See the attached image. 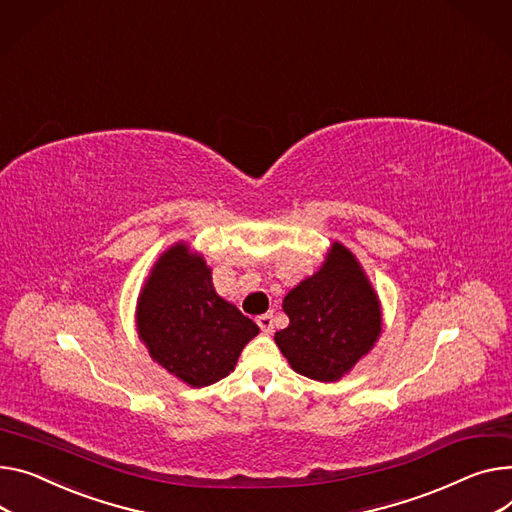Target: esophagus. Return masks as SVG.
<instances>
[{
  "instance_id": "1",
  "label": "esophagus",
  "mask_w": 512,
  "mask_h": 512,
  "mask_svg": "<svg viewBox=\"0 0 512 512\" xmlns=\"http://www.w3.org/2000/svg\"><path fill=\"white\" fill-rule=\"evenodd\" d=\"M257 325H259V329L263 331V333H271V331H274V315H271V313H265V315H259L257 319Z\"/></svg>"
}]
</instances>
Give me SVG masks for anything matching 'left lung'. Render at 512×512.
<instances>
[{
    "instance_id": "8db88e82",
    "label": "left lung",
    "mask_w": 512,
    "mask_h": 512,
    "mask_svg": "<svg viewBox=\"0 0 512 512\" xmlns=\"http://www.w3.org/2000/svg\"><path fill=\"white\" fill-rule=\"evenodd\" d=\"M290 325L276 344L290 366L313 381H337L381 333V311L354 255L335 243L327 263L284 298Z\"/></svg>"
}]
</instances>
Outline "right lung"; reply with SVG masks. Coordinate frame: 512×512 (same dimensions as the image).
I'll use <instances>...</instances> for the list:
<instances>
[{
    "mask_svg": "<svg viewBox=\"0 0 512 512\" xmlns=\"http://www.w3.org/2000/svg\"><path fill=\"white\" fill-rule=\"evenodd\" d=\"M138 331L150 356L193 387L224 379L259 327L214 290L185 245L166 251L140 296Z\"/></svg>",
    "mask_w": 512,
    "mask_h": 512,
    "instance_id": "right-lung-1",
    "label": "right lung"
}]
</instances>
